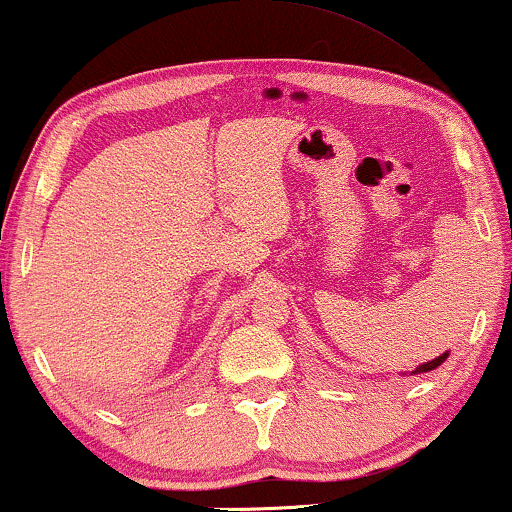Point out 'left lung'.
Masks as SVG:
<instances>
[{
	"label": "left lung",
	"mask_w": 512,
	"mask_h": 512,
	"mask_svg": "<svg viewBox=\"0 0 512 512\" xmlns=\"http://www.w3.org/2000/svg\"><path fill=\"white\" fill-rule=\"evenodd\" d=\"M446 357H448V353H443V355H439V357H436V360H432V362H424V365H420V367L415 369V374H420V372H432V369L439 367L441 362L446 360Z\"/></svg>",
	"instance_id": "left-lung-1"
}]
</instances>
